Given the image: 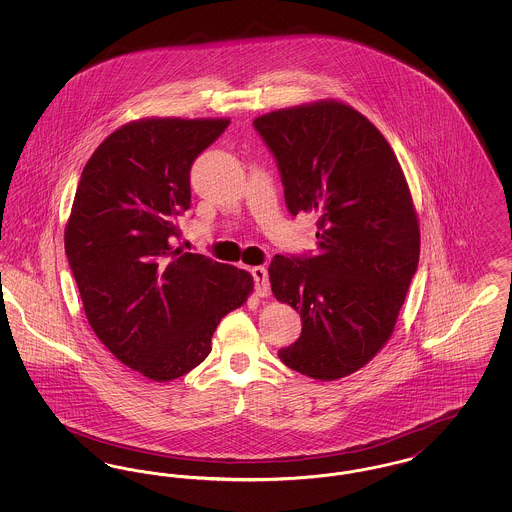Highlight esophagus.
I'll list each match as a JSON object with an SVG mask.
<instances>
[{
  "label": "esophagus",
  "instance_id": "esophagus-1",
  "mask_svg": "<svg viewBox=\"0 0 512 512\" xmlns=\"http://www.w3.org/2000/svg\"><path fill=\"white\" fill-rule=\"evenodd\" d=\"M251 276L255 282V293L259 297H267L268 295V272L265 267L251 268Z\"/></svg>",
  "mask_w": 512,
  "mask_h": 512
}]
</instances>
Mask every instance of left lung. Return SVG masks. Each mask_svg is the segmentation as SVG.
Here are the masks:
<instances>
[{
	"label": "left lung",
	"mask_w": 512,
	"mask_h": 512,
	"mask_svg": "<svg viewBox=\"0 0 512 512\" xmlns=\"http://www.w3.org/2000/svg\"><path fill=\"white\" fill-rule=\"evenodd\" d=\"M276 159L288 211L317 215V253L274 255L272 293L301 315L280 361L315 380L357 372L390 340L418 267L420 228L380 130L340 101L253 121Z\"/></svg>",
	"instance_id": "left-lung-1"
}]
</instances>
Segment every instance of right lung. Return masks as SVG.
I'll return each instance as SVG.
<instances>
[{"mask_svg":"<svg viewBox=\"0 0 512 512\" xmlns=\"http://www.w3.org/2000/svg\"><path fill=\"white\" fill-rule=\"evenodd\" d=\"M228 124L128 122L99 144L74 195L65 251L88 322L122 365L155 382L203 363L220 318L253 290L242 268L174 247L190 169Z\"/></svg>","mask_w":512,"mask_h":512,"instance_id":"right-lung-1","label":"right lung"}]
</instances>
